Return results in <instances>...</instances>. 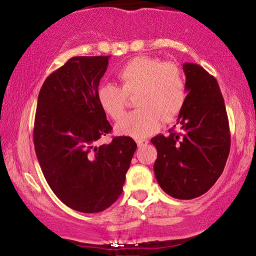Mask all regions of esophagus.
I'll return each instance as SVG.
<instances>
[{
    "label": "esophagus",
    "instance_id": "esophagus-1",
    "mask_svg": "<svg viewBox=\"0 0 256 256\" xmlns=\"http://www.w3.org/2000/svg\"><path fill=\"white\" fill-rule=\"evenodd\" d=\"M148 140H138V148H142V146H148Z\"/></svg>",
    "mask_w": 256,
    "mask_h": 256
}]
</instances>
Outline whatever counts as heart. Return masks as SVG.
Wrapping results in <instances>:
<instances>
[{
  "label": "heart",
  "instance_id": "heart-1",
  "mask_svg": "<svg viewBox=\"0 0 256 256\" xmlns=\"http://www.w3.org/2000/svg\"><path fill=\"white\" fill-rule=\"evenodd\" d=\"M120 87L102 84L96 90L101 110L113 120L124 113L127 96H134L138 110L115 126L118 134L141 140L169 122L183 110L186 101V82L180 66L152 57H135L116 73Z\"/></svg>",
  "mask_w": 256,
  "mask_h": 256
}]
</instances>
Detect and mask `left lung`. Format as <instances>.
<instances>
[{"label": "left lung", "instance_id": "8db88e82", "mask_svg": "<svg viewBox=\"0 0 256 256\" xmlns=\"http://www.w3.org/2000/svg\"><path fill=\"white\" fill-rule=\"evenodd\" d=\"M186 101L177 118V130L157 135L154 164L162 190L177 199L204 194L222 174L230 135L222 94L214 76L202 66L185 62ZM176 127V126H174Z\"/></svg>", "mask_w": 256, "mask_h": 256}]
</instances>
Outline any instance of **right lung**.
Segmentation results:
<instances>
[{"label": "right lung", "instance_id": "add662e5", "mask_svg": "<svg viewBox=\"0 0 256 256\" xmlns=\"http://www.w3.org/2000/svg\"><path fill=\"white\" fill-rule=\"evenodd\" d=\"M110 56L73 57L45 80L38 94L34 144L48 186L66 206L96 213L122 192L136 143L112 132L96 99Z\"/></svg>", "mask_w": 256, "mask_h": 256}]
</instances>
